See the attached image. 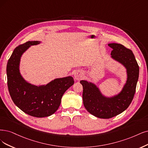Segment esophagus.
Wrapping results in <instances>:
<instances>
[{"label":"esophagus","instance_id":"1","mask_svg":"<svg viewBox=\"0 0 148 148\" xmlns=\"http://www.w3.org/2000/svg\"><path fill=\"white\" fill-rule=\"evenodd\" d=\"M74 76V78L75 80H80V79H82L84 77V74L83 72H82V71H76V72H75Z\"/></svg>","mask_w":148,"mask_h":148}]
</instances>
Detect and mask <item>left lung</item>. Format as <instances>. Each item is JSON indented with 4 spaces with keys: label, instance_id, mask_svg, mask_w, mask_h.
Returning <instances> with one entry per match:
<instances>
[{
    "label": "left lung",
    "instance_id": "left-lung-1",
    "mask_svg": "<svg viewBox=\"0 0 148 148\" xmlns=\"http://www.w3.org/2000/svg\"><path fill=\"white\" fill-rule=\"evenodd\" d=\"M112 49L111 58L121 63L126 69L127 80L122 90L112 97L103 95L94 83L80 80L83 86V102L86 110L99 118L108 119L126 110L135 92L139 76V66L130 49L117 43H110Z\"/></svg>",
    "mask_w": 148,
    "mask_h": 148
}]
</instances>
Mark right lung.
Returning <instances> with one entry per match:
<instances>
[{
	"mask_svg": "<svg viewBox=\"0 0 148 148\" xmlns=\"http://www.w3.org/2000/svg\"><path fill=\"white\" fill-rule=\"evenodd\" d=\"M40 41H28L16 47L7 66V84L14 104L30 116L42 118L52 115L61 103L62 97L74 81L71 76L58 78L46 85L36 86L27 82L19 70L21 58L31 46Z\"/></svg>",
	"mask_w": 148,
	"mask_h": 148,
	"instance_id": "1",
	"label": "right lung"
}]
</instances>
